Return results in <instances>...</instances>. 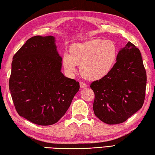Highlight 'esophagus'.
<instances>
[{"mask_svg": "<svg viewBox=\"0 0 155 155\" xmlns=\"http://www.w3.org/2000/svg\"><path fill=\"white\" fill-rule=\"evenodd\" d=\"M80 87L81 88H85V87H87V84L86 83H83V82L81 81V82H80Z\"/></svg>", "mask_w": 155, "mask_h": 155, "instance_id": "34e87169", "label": "esophagus"}]
</instances>
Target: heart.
I'll list each match as a JSON object with an SVG mask.
<instances>
[{"label": "heart", "mask_w": 155, "mask_h": 155, "mask_svg": "<svg viewBox=\"0 0 155 155\" xmlns=\"http://www.w3.org/2000/svg\"><path fill=\"white\" fill-rule=\"evenodd\" d=\"M117 56V46L113 41L93 39L72 45L69 52L62 54V64L68 74L77 71L88 80L95 81L104 77L113 68Z\"/></svg>", "instance_id": "b5f03b06"}]
</instances>
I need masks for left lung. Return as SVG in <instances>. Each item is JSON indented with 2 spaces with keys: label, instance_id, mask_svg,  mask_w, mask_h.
<instances>
[{
  "label": "left lung",
  "instance_id": "1",
  "mask_svg": "<svg viewBox=\"0 0 155 155\" xmlns=\"http://www.w3.org/2000/svg\"><path fill=\"white\" fill-rule=\"evenodd\" d=\"M146 85L147 73L140 52L128 42L118 52L109 73L91 84L94 93V114L108 124L126 121L142 108Z\"/></svg>",
  "mask_w": 155,
  "mask_h": 155
}]
</instances>
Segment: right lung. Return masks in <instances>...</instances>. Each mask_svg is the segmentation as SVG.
I'll return each mask as SVG.
<instances>
[{
    "label": "right lung",
    "mask_w": 155,
    "mask_h": 155,
    "mask_svg": "<svg viewBox=\"0 0 155 155\" xmlns=\"http://www.w3.org/2000/svg\"><path fill=\"white\" fill-rule=\"evenodd\" d=\"M62 58L54 38H29L13 56L9 89L18 114L48 126L64 116L80 85L61 72Z\"/></svg>",
    "instance_id": "obj_1"
}]
</instances>
